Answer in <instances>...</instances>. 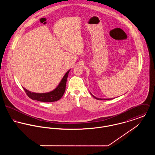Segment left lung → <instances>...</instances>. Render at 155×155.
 <instances>
[{"label":"left lung","instance_id":"8db88e82","mask_svg":"<svg viewBox=\"0 0 155 155\" xmlns=\"http://www.w3.org/2000/svg\"><path fill=\"white\" fill-rule=\"evenodd\" d=\"M91 95H92V96L94 98H96L97 100H111V99H103V98L101 99V98H97V97H95V96H94V95H92V94H91Z\"/></svg>","mask_w":155,"mask_h":155}]
</instances>
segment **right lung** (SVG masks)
Segmentation results:
<instances>
[{
	"mask_svg": "<svg viewBox=\"0 0 155 155\" xmlns=\"http://www.w3.org/2000/svg\"><path fill=\"white\" fill-rule=\"evenodd\" d=\"M70 70H69L66 73L58 86L51 92L39 94L28 91L24 88H23V89L27 96L32 100L42 102H54L58 101L63 97V94H64L66 86L67 79Z\"/></svg>",
	"mask_w": 155,
	"mask_h": 155,
	"instance_id": "right-lung-1",
	"label": "right lung"
}]
</instances>
